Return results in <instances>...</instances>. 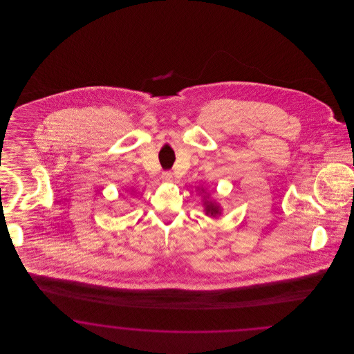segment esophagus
<instances>
[{
    "label": "esophagus",
    "instance_id": "esophagus-1",
    "mask_svg": "<svg viewBox=\"0 0 354 354\" xmlns=\"http://www.w3.org/2000/svg\"><path fill=\"white\" fill-rule=\"evenodd\" d=\"M162 180H163L165 183L174 182V175H172V172H171V171H165V172L162 174Z\"/></svg>",
    "mask_w": 354,
    "mask_h": 354
}]
</instances>
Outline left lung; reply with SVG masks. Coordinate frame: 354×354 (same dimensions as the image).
I'll return each instance as SVG.
<instances>
[{
    "mask_svg": "<svg viewBox=\"0 0 354 354\" xmlns=\"http://www.w3.org/2000/svg\"><path fill=\"white\" fill-rule=\"evenodd\" d=\"M204 198H205V196H204ZM204 205H205V208H204L205 215H209V216H212V218H216L218 215L221 214V209H220L218 203L212 202V201L207 199V201L204 202Z\"/></svg>",
    "mask_w": 354,
    "mask_h": 354,
    "instance_id": "left-lung-1",
    "label": "left lung"
}]
</instances>
